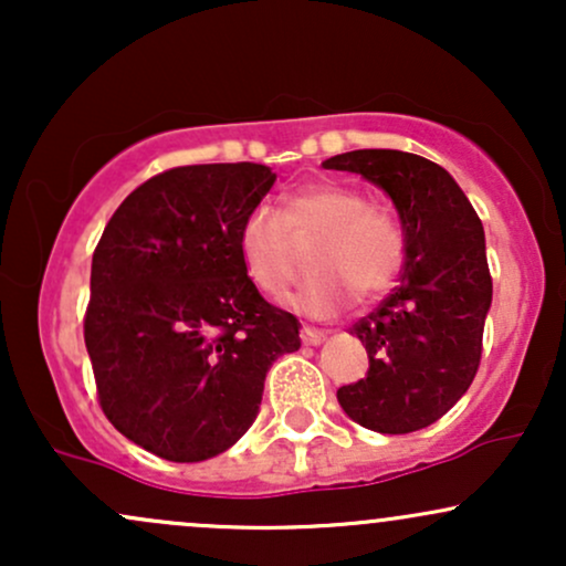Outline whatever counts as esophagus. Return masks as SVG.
Wrapping results in <instances>:
<instances>
[{"label":"esophagus","mask_w":566,"mask_h":566,"mask_svg":"<svg viewBox=\"0 0 566 566\" xmlns=\"http://www.w3.org/2000/svg\"><path fill=\"white\" fill-rule=\"evenodd\" d=\"M324 337H327L324 329H316V327H303L301 329L303 346H319V343H324Z\"/></svg>","instance_id":"obj_1"}]
</instances>
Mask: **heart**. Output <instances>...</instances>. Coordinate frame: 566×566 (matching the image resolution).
<instances>
[{
	"label": "heart",
	"instance_id": "b5f03b06",
	"mask_svg": "<svg viewBox=\"0 0 566 566\" xmlns=\"http://www.w3.org/2000/svg\"><path fill=\"white\" fill-rule=\"evenodd\" d=\"M319 239L311 252L316 276L290 305L324 319L346 308L354 290L361 297L386 292L405 263V239L391 218L369 210L367 199L340 184H308L284 197L282 216L258 205L242 218L237 247L242 265L263 295H282L295 265V242Z\"/></svg>",
	"mask_w": 566,
	"mask_h": 566
}]
</instances>
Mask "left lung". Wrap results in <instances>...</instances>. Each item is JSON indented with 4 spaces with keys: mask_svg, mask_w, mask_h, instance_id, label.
Returning a JSON list of instances; mask_svg holds the SVG:
<instances>
[{
    "mask_svg": "<svg viewBox=\"0 0 566 566\" xmlns=\"http://www.w3.org/2000/svg\"><path fill=\"white\" fill-rule=\"evenodd\" d=\"M322 167L382 188L405 237L399 284L350 327L367 348V378L337 388V401L369 431H420L469 391L482 359L492 305L482 220L452 175L418 154L361 148Z\"/></svg>",
    "mask_w": 566,
    "mask_h": 566,
    "instance_id": "1",
    "label": "left lung"
}]
</instances>
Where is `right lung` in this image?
I'll return each instance as SVG.
<instances>
[{"label":"right lung","mask_w":566,"mask_h":566,"mask_svg":"<svg viewBox=\"0 0 566 566\" xmlns=\"http://www.w3.org/2000/svg\"><path fill=\"white\" fill-rule=\"evenodd\" d=\"M265 165H191L146 180L93 255L84 346L103 412L143 450L199 463L255 423L265 373L301 322L265 303L239 223L271 191Z\"/></svg>","instance_id":"add662e5"}]
</instances>
